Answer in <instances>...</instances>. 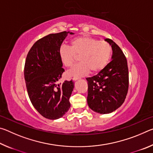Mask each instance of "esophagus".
<instances>
[{"label": "esophagus", "mask_w": 153, "mask_h": 153, "mask_svg": "<svg viewBox=\"0 0 153 153\" xmlns=\"http://www.w3.org/2000/svg\"><path fill=\"white\" fill-rule=\"evenodd\" d=\"M77 79H79V77H74V78H73V80L74 81H76V80H77Z\"/></svg>", "instance_id": "obj_1"}]
</instances>
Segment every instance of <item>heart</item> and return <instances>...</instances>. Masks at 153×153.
Masks as SVG:
<instances>
[{
	"label": "heart",
	"instance_id": "1",
	"mask_svg": "<svg viewBox=\"0 0 153 153\" xmlns=\"http://www.w3.org/2000/svg\"><path fill=\"white\" fill-rule=\"evenodd\" d=\"M112 48L105 41H99L95 38L81 36L71 41V48L62 46L59 54L62 63L67 67L74 65L77 56H79L80 63L67 72L69 77L86 76L102 70L110 60Z\"/></svg>",
	"mask_w": 153,
	"mask_h": 153
}]
</instances>
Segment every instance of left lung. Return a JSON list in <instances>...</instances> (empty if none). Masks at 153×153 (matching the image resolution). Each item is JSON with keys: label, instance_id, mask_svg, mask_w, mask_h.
Segmentation results:
<instances>
[{"label": "left lung", "instance_id": "obj_1", "mask_svg": "<svg viewBox=\"0 0 153 153\" xmlns=\"http://www.w3.org/2000/svg\"><path fill=\"white\" fill-rule=\"evenodd\" d=\"M111 46L112 61L96 76L87 77L88 107L100 114L117 110L126 99L129 86L127 59L119 46L112 40H105Z\"/></svg>", "mask_w": 153, "mask_h": 153}]
</instances>
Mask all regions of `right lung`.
Returning <instances> with one entry per match:
<instances>
[{
    "label": "right lung",
    "mask_w": 153,
    "mask_h": 153,
    "mask_svg": "<svg viewBox=\"0 0 153 153\" xmlns=\"http://www.w3.org/2000/svg\"><path fill=\"white\" fill-rule=\"evenodd\" d=\"M68 33L74 34L65 31L36 41L25 60L24 77L30 101L48 120L62 117L71 107L69 98L74 83L72 80L59 82L65 71L59 51Z\"/></svg>",
    "instance_id": "right-lung-1"
}]
</instances>
